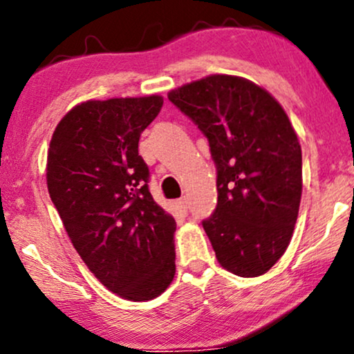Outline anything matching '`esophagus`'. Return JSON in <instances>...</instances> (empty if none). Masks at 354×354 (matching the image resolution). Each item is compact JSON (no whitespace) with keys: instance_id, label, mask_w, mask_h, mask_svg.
<instances>
[{"instance_id":"esophagus-1","label":"esophagus","mask_w":354,"mask_h":354,"mask_svg":"<svg viewBox=\"0 0 354 354\" xmlns=\"http://www.w3.org/2000/svg\"><path fill=\"white\" fill-rule=\"evenodd\" d=\"M176 207H178V210L181 212V214H186V212H187V201L185 199V197H183V199H180V201H176Z\"/></svg>"}]
</instances>
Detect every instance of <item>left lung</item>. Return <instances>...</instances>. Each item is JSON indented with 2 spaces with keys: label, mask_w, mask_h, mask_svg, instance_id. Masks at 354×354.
I'll return each mask as SVG.
<instances>
[{
  "label": "left lung",
  "mask_w": 354,
  "mask_h": 354,
  "mask_svg": "<svg viewBox=\"0 0 354 354\" xmlns=\"http://www.w3.org/2000/svg\"><path fill=\"white\" fill-rule=\"evenodd\" d=\"M168 98L209 140L218 201L202 226L216 261L244 279L262 275L288 248L303 191L288 116L266 88L238 75H209Z\"/></svg>",
  "instance_id": "left-lung-1"
}]
</instances>
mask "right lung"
<instances>
[{"instance_id":"right-lung-1","label":"right lung","mask_w":354,"mask_h":354,"mask_svg":"<svg viewBox=\"0 0 354 354\" xmlns=\"http://www.w3.org/2000/svg\"><path fill=\"white\" fill-rule=\"evenodd\" d=\"M160 95L88 100L56 126L46 185L68 236L93 275L129 301L157 298L173 281L176 221L149 191L139 138Z\"/></svg>"}]
</instances>
